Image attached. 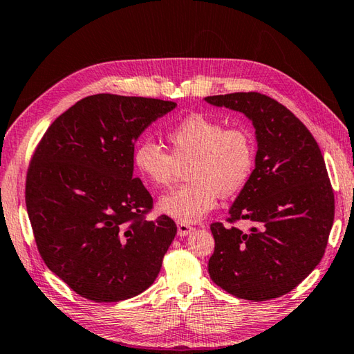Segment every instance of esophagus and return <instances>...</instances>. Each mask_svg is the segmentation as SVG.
Segmentation results:
<instances>
[{"mask_svg":"<svg viewBox=\"0 0 354 354\" xmlns=\"http://www.w3.org/2000/svg\"><path fill=\"white\" fill-rule=\"evenodd\" d=\"M194 227L189 224H185V223H177V233L180 236H186V234H189L192 232Z\"/></svg>","mask_w":354,"mask_h":354,"instance_id":"obj_1","label":"esophagus"}]
</instances>
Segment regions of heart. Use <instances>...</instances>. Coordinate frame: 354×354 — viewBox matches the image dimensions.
Listing matches in <instances>:
<instances>
[{"label":"heart","mask_w":354,"mask_h":354,"mask_svg":"<svg viewBox=\"0 0 354 354\" xmlns=\"http://www.w3.org/2000/svg\"><path fill=\"white\" fill-rule=\"evenodd\" d=\"M169 153L153 140L133 151V165L156 187L169 186L185 168L187 182L159 201L165 215L178 223H197L216 206L218 195L230 197L241 191L253 171L256 147L250 130L225 124L218 118L192 113L167 130Z\"/></svg>","instance_id":"heart-1"}]
</instances>
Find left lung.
Instances as JSON below:
<instances>
[{
  "mask_svg": "<svg viewBox=\"0 0 354 354\" xmlns=\"http://www.w3.org/2000/svg\"><path fill=\"white\" fill-rule=\"evenodd\" d=\"M245 113L256 129V168L223 223H212L214 283L251 301L290 292L321 262L335 218V194L315 138L298 118L259 92L204 98ZM238 221L257 224L245 234Z\"/></svg>",
  "mask_w": 354,
  "mask_h": 354,
  "instance_id": "8db88e82",
  "label": "left lung"
}]
</instances>
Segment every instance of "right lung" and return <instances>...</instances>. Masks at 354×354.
Segmentation results:
<instances>
[{"instance_id": "1", "label": "right lung", "mask_w": 354, "mask_h": 354, "mask_svg": "<svg viewBox=\"0 0 354 354\" xmlns=\"http://www.w3.org/2000/svg\"><path fill=\"white\" fill-rule=\"evenodd\" d=\"M172 101L97 93L69 107L39 140L26 204L42 261L88 300H127L153 285L177 233L147 216L153 197L133 177L138 136Z\"/></svg>"}]
</instances>
